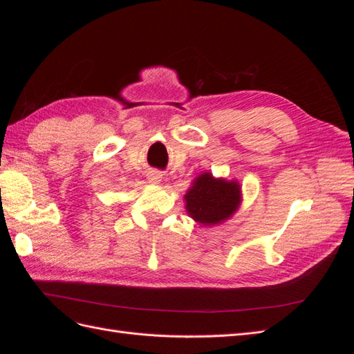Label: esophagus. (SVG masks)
<instances>
[{"instance_id":"1","label":"esophagus","mask_w":354,"mask_h":354,"mask_svg":"<svg viewBox=\"0 0 354 354\" xmlns=\"http://www.w3.org/2000/svg\"><path fill=\"white\" fill-rule=\"evenodd\" d=\"M147 180H149V183H152V185H159L160 181H162V174L159 173V171H149V174H147Z\"/></svg>"}]
</instances>
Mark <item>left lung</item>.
Here are the masks:
<instances>
[{"label":"left lung","instance_id":"obj_1","mask_svg":"<svg viewBox=\"0 0 354 354\" xmlns=\"http://www.w3.org/2000/svg\"><path fill=\"white\" fill-rule=\"evenodd\" d=\"M242 203V187L238 180L198 176L185 195L187 216L202 227H211L229 220Z\"/></svg>","mask_w":354,"mask_h":354}]
</instances>
